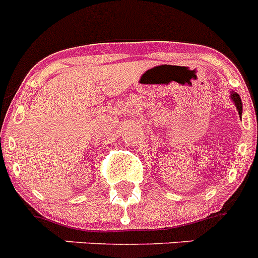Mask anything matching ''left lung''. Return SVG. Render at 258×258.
<instances>
[{
    "instance_id": "8db88e82",
    "label": "left lung",
    "mask_w": 258,
    "mask_h": 258,
    "mask_svg": "<svg viewBox=\"0 0 258 258\" xmlns=\"http://www.w3.org/2000/svg\"><path fill=\"white\" fill-rule=\"evenodd\" d=\"M230 97H231V101L234 102V104H235L239 115L241 116V113H243V103H241V99H240V97H239V94L235 92H232L231 94H230Z\"/></svg>"
}]
</instances>
